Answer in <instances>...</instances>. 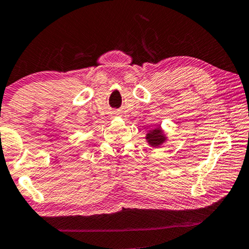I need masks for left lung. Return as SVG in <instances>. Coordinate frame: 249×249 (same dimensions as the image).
<instances>
[{
	"instance_id": "obj_1",
	"label": "left lung",
	"mask_w": 249,
	"mask_h": 249,
	"mask_svg": "<svg viewBox=\"0 0 249 249\" xmlns=\"http://www.w3.org/2000/svg\"><path fill=\"white\" fill-rule=\"evenodd\" d=\"M146 139H148L150 144L153 146H158L164 141L163 136H162V134H161L158 128L153 129L152 132H150L149 134L146 135Z\"/></svg>"
}]
</instances>
